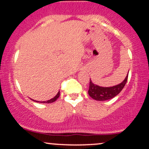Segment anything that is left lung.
I'll return each instance as SVG.
<instances>
[{"label": "left lung", "instance_id": "left-lung-1", "mask_svg": "<svg viewBox=\"0 0 149 149\" xmlns=\"http://www.w3.org/2000/svg\"><path fill=\"white\" fill-rule=\"evenodd\" d=\"M129 73V72H128ZM128 78V74L125 78V80L120 84L115 85V86L110 87V88H104L100 87L92 83L90 81V86H89L88 94L90 97L94 100L97 101H106L113 98L116 95L122 91V90L127 83Z\"/></svg>", "mask_w": 149, "mask_h": 149}]
</instances>
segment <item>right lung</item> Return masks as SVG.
I'll list each match as a JSON object with an SVG mask.
<instances>
[{
  "mask_svg": "<svg viewBox=\"0 0 149 149\" xmlns=\"http://www.w3.org/2000/svg\"><path fill=\"white\" fill-rule=\"evenodd\" d=\"M59 95H60V92H58L57 93V95H56L55 97H54V98H52V99H51V100H47V101H45V102H37V101H35V100H33V101H35V102H40V103H52V102H55L56 100H57L58 98H59Z\"/></svg>",
  "mask_w": 149,
  "mask_h": 149,
  "instance_id": "add662e5",
  "label": "right lung"
}]
</instances>
